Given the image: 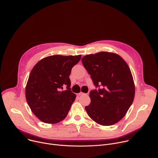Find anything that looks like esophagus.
Masks as SVG:
<instances>
[{"instance_id": "obj_1", "label": "esophagus", "mask_w": 158, "mask_h": 158, "mask_svg": "<svg viewBox=\"0 0 158 158\" xmlns=\"http://www.w3.org/2000/svg\"><path fill=\"white\" fill-rule=\"evenodd\" d=\"M84 94L88 95V94H84V93H82V92H80L79 93H78V95H79V96H82V95H84Z\"/></svg>"}]
</instances>
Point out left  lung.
Wrapping results in <instances>:
<instances>
[{
  "label": "left lung",
  "mask_w": 158,
  "mask_h": 158,
  "mask_svg": "<svg viewBox=\"0 0 158 158\" xmlns=\"http://www.w3.org/2000/svg\"><path fill=\"white\" fill-rule=\"evenodd\" d=\"M82 62L96 87L90 91L91 103L85 107L97 123L110 126L125 115L132 104L135 84L131 71L118 54L101 52L82 57Z\"/></svg>",
  "instance_id": "left-lung-1"
}]
</instances>
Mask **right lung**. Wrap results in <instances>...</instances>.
Masks as SVG:
<instances>
[{
	"label": "right lung",
	"instance_id": "1",
	"mask_svg": "<svg viewBox=\"0 0 158 158\" xmlns=\"http://www.w3.org/2000/svg\"><path fill=\"white\" fill-rule=\"evenodd\" d=\"M81 55H55L40 60L33 68L26 86V98L41 122L54 124L67 115L76 95L70 91L69 77ZM64 87L65 90H62Z\"/></svg>",
	"mask_w": 158,
	"mask_h": 158
}]
</instances>
